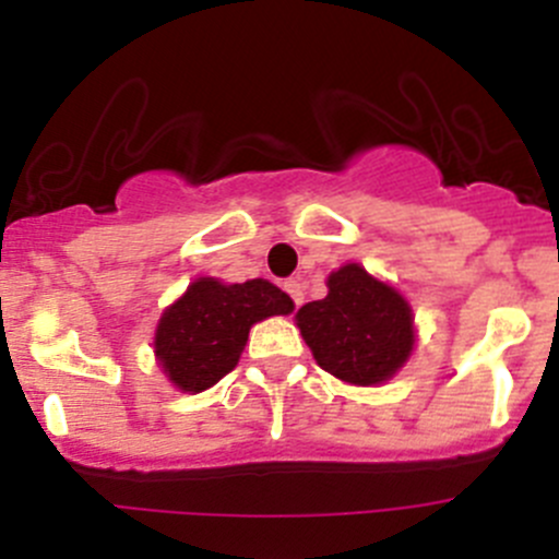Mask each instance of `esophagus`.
Instances as JSON below:
<instances>
[{"mask_svg": "<svg viewBox=\"0 0 559 559\" xmlns=\"http://www.w3.org/2000/svg\"><path fill=\"white\" fill-rule=\"evenodd\" d=\"M284 289H286V295H289L292 300H295V306H302L306 295H302V284H300V281H295V278L284 281Z\"/></svg>", "mask_w": 559, "mask_h": 559, "instance_id": "34e87169", "label": "esophagus"}]
</instances>
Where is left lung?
<instances>
[{
  "label": "left lung",
  "instance_id": "8db88e82",
  "mask_svg": "<svg viewBox=\"0 0 559 559\" xmlns=\"http://www.w3.org/2000/svg\"><path fill=\"white\" fill-rule=\"evenodd\" d=\"M326 297L297 311L319 368L357 386L389 381L414 352V313L394 286L359 264L326 278Z\"/></svg>",
  "mask_w": 559,
  "mask_h": 559
}]
</instances>
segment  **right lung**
I'll use <instances>...</instances> for the list:
<instances>
[{
    "label": "right lung",
    "mask_w": 559,
    "mask_h": 559,
    "mask_svg": "<svg viewBox=\"0 0 559 559\" xmlns=\"http://www.w3.org/2000/svg\"><path fill=\"white\" fill-rule=\"evenodd\" d=\"M292 311V297L270 281L197 278L162 313L154 335L156 359L180 392H205L238 365L257 321Z\"/></svg>",
    "instance_id": "obj_1"
}]
</instances>
